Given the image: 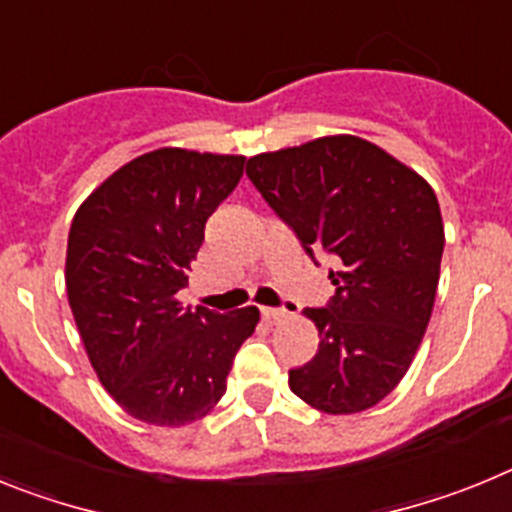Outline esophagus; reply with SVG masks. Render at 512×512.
<instances>
[{
  "label": "esophagus",
  "mask_w": 512,
  "mask_h": 512,
  "mask_svg": "<svg viewBox=\"0 0 512 512\" xmlns=\"http://www.w3.org/2000/svg\"><path fill=\"white\" fill-rule=\"evenodd\" d=\"M261 315H264L266 323H279L289 315L287 307H261Z\"/></svg>",
  "instance_id": "34e87169"
}]
</instances>
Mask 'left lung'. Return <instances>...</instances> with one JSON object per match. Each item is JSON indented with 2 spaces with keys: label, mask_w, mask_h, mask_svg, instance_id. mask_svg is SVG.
<instances>
[{
  "label": "left lung",
  "mask_w": 512,
  "mask_h": 512,
  "mask_svg": "<svg viewBox=\"0 0 512 512\" xmlns=\"http://www.w3.org/2000/svg\"><path fill=\"white\" fill-rule=\"evenodd\" d=\"M246 174L312 261L315 251L333 259L336 295L305 310L318 354L289 369V390L330 415L372 408L405 377L431 320L443 256L436 192L356 135L259 153Z\"/></svg>",
  "instance_id": "left-lung-1"
}]
</instances>
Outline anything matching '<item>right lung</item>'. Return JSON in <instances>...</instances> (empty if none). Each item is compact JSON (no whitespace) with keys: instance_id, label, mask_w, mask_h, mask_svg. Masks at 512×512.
<instances>
[{"instance_id":"add662e5","label":"right lung","mask_w":512,"mask_h":512,"mask_svg":"<svg viewBox=\"0 0 512 512\" xmlns=\"http://www.w3.org/2000/svg\"><path fill=\"white\" fill-rule=\"evenodd\" d=\"M243 156L158 148L133 158L76 210L66 292L99 382L153 425L200 420L225 395L256 307H184L207 217L238 187Z\"/></svg>"}]
</instances>
